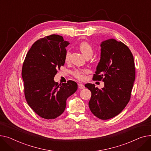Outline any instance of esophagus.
<instances>
[{"label": "esophagus", "instance_id": "obj_1", "mask_svg": "<svg viewBox=\"0 0 151 151\" xmlns=\"http://www.w3.org/2000/svg\"><path fill=\"white\" fill-rule=\"evenodd\" d=\"M78 88H80V89H83V88H85V85L81 83H78Z\"/></svg>", "mask_w": 151, "mask_h": 151}]
</instances>
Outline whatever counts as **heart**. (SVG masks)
<instances>
[{
  "label": "heart",
  "instance_id": "b5f03b06",
  "mask_svg": "<svg viewBox=\"0 0 151 151\" xmlns=\"http://www.w3.org/2000/svg\"><path fill=\"white\" fill-rule=\"evenodd\" d=\"M79 49L82 53V54L86 57H91L93 54V49L90 44L85 41L82 42L78 46ZM70 55V52L69 50H68L65 54V61H67L69 60ZM87 73V70L85 69H77L73 73L74 76L78 80H83L85 78V74Z\"/></svg>",
  "mask_w": 151,
  "mask_h": 151
}]
</instances>
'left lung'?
Wrapping results in <instances>:
<instances>
[{"label": "left lung", "instance_id": "8db88e82", "mask_svg": "<svg viewBox=\"0 0 151 151\" xmlns=\"http://www.w3.org/2000/svg\"><path fill=\"white\" fill-rule=\"evenodd\" d=\"M101 59L93 79L104 82L102 89L95 85L85 86L91 92L89 107L101 119L112 118L119 114L129 103L135 78L134 57L129 48L114 39L101 44Z\"/></svg>", "mask_w": 151, "mask_h": 151}]
</instances>
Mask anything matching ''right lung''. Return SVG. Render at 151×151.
I'll list each match as a JSON object with an SVG mask.
<instances>
[{"mask_svg": "<svg viewBox=\"0 0 151 151\" xmlns=\"http://www.w3.org/2000/svg\"><path fill=\"white\" fill-rule=\"evenodd\" d=\"M63 37L51 35L35 42L26 55L22 69L27 102L40 116L55 119L63 113L66 100L77 90L73 81L58 84L54 77L65 63L66 47Z\"/></svg>", "mask_w": 151, "mask_h": 151, "instance_id": "obj_1", "label": "right lung"}]
</instances>
